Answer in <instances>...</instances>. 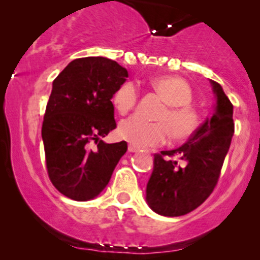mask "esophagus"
Masks as SVG:
<instances>
[{"instance_id":"obj_1","label":"esophagus","mask_w":260,"mask_h":260,"mask_svg":"<svg viewBox=\"0 0 260 260\" xmlns=\"http://www.w3.org/2000/svg\"><path fill=\"white\" fill-rule=\"evenodd\" d=\"M128 151H129V153H136V151H138V148L134 147L132 144H129L128 145Z\"/></svg>"}]
</instances>
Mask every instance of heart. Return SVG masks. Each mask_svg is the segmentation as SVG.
<instances>
[{"instance_id": "heart-1", "label": "heart", "mask_w": 260, "mask_h": 260, "mask_svg": "<svg viewBox=\"0 0 260 260\" xmlns=\"http://www.w3.org/2000/svg\"><path fill=\"white\" fill-rule=\"evenodd\" d=\"M151 86L166 103L157 113L160 122H147L138 116H131L120 123L118 136L138 148L153 147L168 139L169 133L175 140H184L196 133L199 116L190 107L192 88L187 80L175 76H161L151 80ZM138 86L134 82L123 83L113 95V105L118 112L127 113L138 101Z\"/></svg>"}]
</instances>
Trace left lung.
Returning <instances> with one entry per match:
<instances>
[{
  "label": "left lung",
  "instance_id": "8db88e82",
  "mask_svg": "<svg viewBox=\"0 0 260 260\" xmlns=\"http://www.w3.org/2000/svg\"><path fill=\"white\" fill-rule=\"evenodd\" d=\"M216 96L215 112L187 143L154 155L153 174L147 184V202L164 216L186 215L211 194L235 132L234 106L219 83L210 80ZM177 154L182 165L166 159Z\"/></svg>",
  "mask_w": 260,
  "mask_h": 260
}]
</instances>
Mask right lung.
I'll list each match as a JSON object with an SVG mask.
<instances>
[{"mask_svg":"<svg viewBox=\"0 0 260 260\" xmlns=\"http://www.w3.org/2000/svg\"><path fill=\"white\" fill-rule=\"evenodd\" d=\"M126 78L116 61L83 57L53 80L41 129L46 169L56 189L73 201L99 196L127 151L126 142L100 139L116 128L111 99Z\"/></svg>","mask_w":260,"mask_h":260,"instance_id":"add662e5","label":"right lung"}]
</instances>
